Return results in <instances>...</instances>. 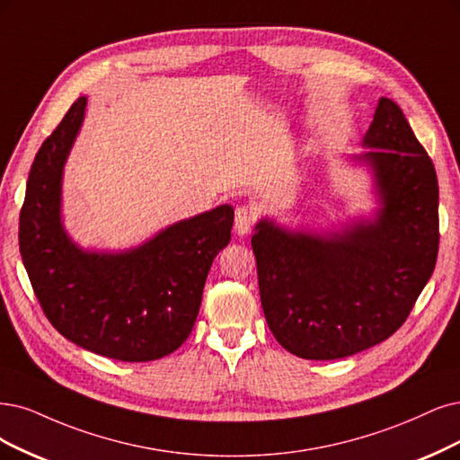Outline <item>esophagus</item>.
Here are the masks:
<instances>
[{
	"label": "esophagus",
	"instance_id": "obj_1",
	"mask_svg": "<svg viewBox=\"0 0 460 460\" xmlns=\"http://www.w3.org/2000/svg\"><path fill=\"white\" fill-rule=\"evenodd\" d=\"M253 224V216L246 207H239L234 210V233L243 236L252 229Z\"/></svg>",
	"mask_w": 460,
	"mask_h": 460
}]
</instances>
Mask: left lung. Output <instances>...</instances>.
Wrapping results in <instances>:
<instances>
[{"label": "left lung", "mask_w": 460, "mask_h": 460, "mask_svg": "<svg viewBox=\"0 0 460 460\" xmlns=\"http://www.w3.org/2000/svg\"><path fill=\"white\" fill-rule=\"evenodd\" d=\"M362 164L377 207L326 231L258 221L252 236L263 314L277 341L305 360L379 345L410 316L438 258L436 170L390 98L364 134Z\"/></svg>", "instance_id": "8db88e82"}]
</instances>
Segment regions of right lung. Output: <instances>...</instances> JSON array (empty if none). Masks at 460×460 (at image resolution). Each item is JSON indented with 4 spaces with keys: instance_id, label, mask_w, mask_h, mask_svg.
<instances>
[{
    "instance_id": "obj_1",
    "label": "right lung",
    "mask_w": 460,
    "mask_h": 460,
    "mask_svg": "<svg viewBox=\"0 0 460 460\" xmlns=\"http://www.w3.org/2000/svg\"><path fill=\"white\" fill-rule=\"evenodd\" d=\"M84 108L81 96L30 168L19 226L22 263L45 316L66 339L113 360H157L190 337L234 212L221 204L121 252L77 246L62 221V180Z\"/></svg>"
}]
</instances>
